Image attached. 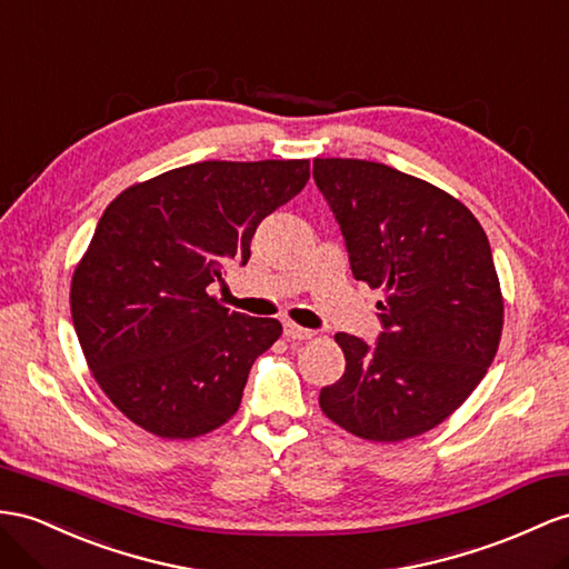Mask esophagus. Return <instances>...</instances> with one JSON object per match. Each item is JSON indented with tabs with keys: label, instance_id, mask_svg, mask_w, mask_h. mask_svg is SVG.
<instances>
[{
	"label": "esophagus",
	"instance_id": "obj_1",
	"mask_svg": "<svg viewBox=\"0 0 569 569\" xmlns=\"http://www.w3.org/2000/svg\"><path fill=\"white\" fill-rule=\"evenodd\" d=\"M283 333H286L288 339H298V341H305V339H310V337H312V331H310V329L298 327L296 322H283Z\"/></svg>",
	"mask_w": 569,
	"mask_h": 569
}]
</instances>
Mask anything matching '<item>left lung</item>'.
Listing matches in <instances>:
<instances>
[{
	"instance_id": "left-lung-1",
	"label": "left lung",
	"mask_w": 569,
	"mask_h": 569,
	"mask_svg": "<svg viewBox=\"0 0 569 569\" xmlns=\"http://www.w3.org/2000/svg\"><path fill=\"white\" fill-rule=\"evenodd\" d=\"M312 166L356 281L385 293L375 346L337 333L346 372L319 406L362 440H409L455 413L498 353L505 308L490 242L461 201L413 174L358 158Z\"/></svg>"
}]
</instances>
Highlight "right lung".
<instances>
[{"label":"right lung","instance_id":"right-lung-1","mask_svg":"<svg viewBox=\"0 0 569 569\" xmlns=\"http://www.w3.org/2000/svg\"><path fill=\"white\" fill-rule=\"evenodd\" d=\"M310 180V160H201L124 189L71 279V319L100 389L168 440L236 416L279 319L221 308L211 283L247 264L257 226Z\"/></svg>","mask_w":569,"mask_h":569}]
</instances>
